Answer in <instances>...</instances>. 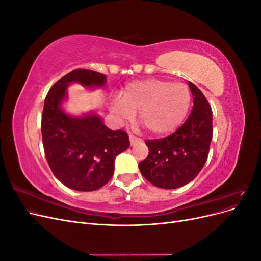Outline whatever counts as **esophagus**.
Returning a JSON list of instances; mask_svg holds the SVG:
<instances>
[{
    "label": "esophagus",
    "instance_id": "obj_1",
    "mask_svg": "<svg viewBox=\"0 0 261 261\" xmlns=\"http://www.w3.org/2000/svg\"><path fill=\"white\" fill-rule=\"evenodd\" d=\"M129 141H130V146H135V145H137L139 141H140V139L139 138H137V137H135L134 135H129Z\"/></svg>",
    "mask_w": 261,
    "mask_h": 261
}]
</instances>
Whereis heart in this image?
I'll list each match as a JSON object with an SVG mask.
<instances>
[{"label": "heart", "instance_id": "obj_1", "mask_svg": "<svg viewBox=\"0 0 261 261\" xmlns=\"http://www.w3.org/2000/svg\"><path fill=\"white\" fill-rule=\"evenodd\" d=\"M192 105V93L184 84H173L159 78L130 82L114 99L111 111L122 118L138 112L139 120L154 136L175 132L186 118Z\"/></svg>", "mask_w": 261, "mask_h": 261}]
</instances>
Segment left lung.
<instances>
[{
  "instance_id": "left-lung-1",
  "label": "left lung",
  "mask_w": 261,
  "mask_h": 261,
  "mask_svg": "<svg viewBox=\"0 0 261 261\" xmlns=\"http://www.w3.org/2000/svg\"><path fill=\"white\" fill-rule=\"evenodd\" d=\"M194 107L191 115L170 136L147 140L149 154L138 167L156 187L174 189L192 181L201 171L212 139V110L198 87L188 82Z\"/></svg>"
}]
</instances>
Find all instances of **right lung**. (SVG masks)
<instances>
[{
	"instance_id": "1",
	"label": "right lung",
	"mask_w": 261,
	"mask_h": 261,
	"mask_svg": "<svg viewBox=\"0 0 261 261\" xmlns=\"http://www.w3.org/2000/svg\"><path fill=\"white\" fill-rule=\"evenodd\" d=\"M75 83L89 89L101 88L107 77L78 68L51 87L42 112V143L55 177L74 191L91 192L111 179L115 158L129 147V139L122 129L108 128L97 113L74 116L63 110L67 87Z\"/></svg>"
}]
</instances>
